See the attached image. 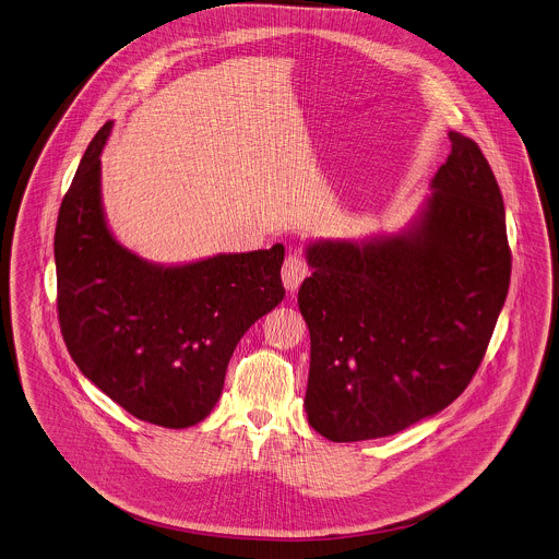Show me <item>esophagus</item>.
Masks as SVG:
<instances>
[{"label": "esophagus", "mask_w": 559, "mask_h": 559, "mask_svg": "<svg viewBox=\"0 0 559 559\" xmlns=\"http://www.w3.org/2000/svg\"><path fill=\"white\" fill-rule=\"evenodd\" d=\"M308 276V265L300 253H289L283 263V283L287 292H296L301 281Z\"/></svg>", "instance_id": "34e87169"}]
</instances>
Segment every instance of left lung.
Here are the masks:
<instances>
[{"mask_svg": "<svg viewBox=\"0 0 559 559\" xmlns=\"http://www.w3.org/2000/svg\"><path fill=\"white\" fill-rule=\"evenodd\" d=\"M449 140L417 227L308 247L304 406L334 442L391 436L447 408L491 341L511 283L504 202L478 144L460 131Z\"/></svg>", "mask_w": 559, "mask_h": 559, "instance_id": "left-lung-1", "label": "left lung"}]
</instances>
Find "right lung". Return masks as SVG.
Listing matches in <instances>:
<instances>
[{
  "mask_svg": "<svg viewBox=\"0 0 559 559\" xmlns=\"http://www.w3.org/2000/svg\"><path fill=\"white\" fill-rule=\"evenodd\" d=\"M95 133L55 229L57 317L91 383L133 417L189 428L211 415L245 332L285 296L283 245L189 265L146 263L110 236L99 202Z\"/></svg>",
  "mask_w": 559,
  "mask_h": 559,
  "instance_id": "add662e5",
  "label": "right lung"
}]
</instances>
